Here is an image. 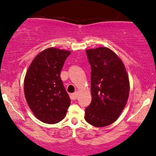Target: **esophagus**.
Here are the masks:
<instances>
[{
    "mask_svg": "<svg viewBox=\"0 0 156 156\" xmlns=\"http://www.w3.org/2000/svg\"><path fill=\"white\" fill-rule=\"evenodd\" d=\"M78 92H75V93H72V94H70V98H71L73 100H75L77 99V96H78Z\"/></svg>",
    "mask_w": 156,
    "mask_h": 156,
    "instance_id": "obj_1",
    "label": "esophagus"
}]
</instances>
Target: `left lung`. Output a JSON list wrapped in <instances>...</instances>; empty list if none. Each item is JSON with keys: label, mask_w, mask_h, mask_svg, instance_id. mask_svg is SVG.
<instances>
[{"label": "left lung", "mask_w": 156, "mask_h": 156, "mask_svg": "<svg viewBox=\"0 0 156 156\" xmlns=\"http://www.w3.org/2000/svg\"><path fill=\"white\" fill-rule=\"evenodd\" d=\"M91 66L92 101L85 120L96 127L115 122L129 99V75L122 60L112 50L99 47L86 50Z\"/></svg>", "instance_id": "8db88e82"}]
</instances>
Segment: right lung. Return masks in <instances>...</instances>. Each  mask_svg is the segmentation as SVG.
Returning <instances> with one entry per match:
<instances>
[{
    "instance_id": "1",
    "label": "right lung",
    "mask_w": 156,
    "mask_h": 156,
    "mask_svg": "<svg viewBox=\"0 0 156 156\" xmlns=\"http://www.w3.org/2000/svg\"><path fill=\"white\" fill-rule=\"evenodd\" d=\"M71 51L48 48L38 54L26 73L24 92L34 116L48 124L57 123L66 115L70 98L60 72Z\"/></svg>"
}]
</instances>
